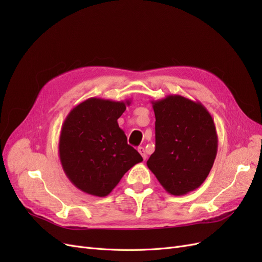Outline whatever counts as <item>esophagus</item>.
<instances>
[{
    "mask_svg": "<svg viewBox=\"0 0 262 262\" xmlns=\"http://www.w3.org/2000/svg\"><path fill=\"white\" fill-rule=\"evenodd\" d=\"M138 150H139V153L142 155V157H143V160H146V152H145V148L143 147V146H140V147H138Z\"/></svg>",
    "mask_w": 262,
    "mask_h": 262,
    "instance_id": "esophagus-1",
    "label": "esophagus"
}]
</instances>
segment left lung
Instances as JSON below:
<instances>
[{"label": "left lung", "mask_w": 262, "mask_h": 262, "mask_svg": "<svg viewBox=\"0 0 262 262\" xmlns=\"http://www.w3.org/2000/svg\"><path fill=\"white\" fill-rule=\"evenodd\" d=\"M155 152L146 162L160 184L172 195H184L207 179L217 153L213 118L200 101L180 95L152 100Z\"/></svg>", "instance_id": "left-lung-1"}]
</instances>
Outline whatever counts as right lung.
I'll return each instance as SVG.
<instances>
[{"mask_svg":"<svg viewBox=\"0 0 262 262\" xmlns=\"http://www.w3.org/2000/svg\"><path fill=\"white\" fill-rule=\"evenodd\" d=\"M131 100L92 97L75 106L62 124L59 156L70 181L83 192L106 196L143 158L126 143L118 119Z\"/></svg>","mask_w":262,"mask_h":262,"instance_id":"obj_1","label":"right lung"}]
</instances>
